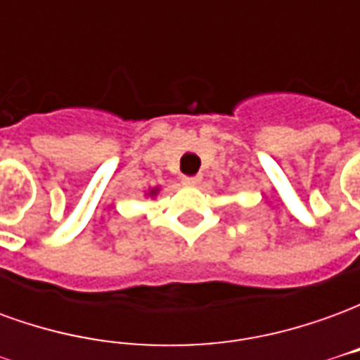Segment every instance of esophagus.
I'll return each mask as SVG.
<instances>
[{"mask_svg":"<svg viewBox=\"0 0 360 360\" xmlns=\"http://www.w3.org/2000/svg\"><path fill=\"white\" fill-rule=\"evenodd\" d=\"M202 181V177L200 175H191V177H183V183L185 185H188V187H196L198 183Z\"/></svg>","mask_w":360,"mask_h":360,"instance_id":"esophagus-1","label":"esophagus"}]
</instances>
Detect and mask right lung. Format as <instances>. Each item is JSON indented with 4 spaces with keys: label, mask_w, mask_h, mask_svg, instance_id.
<instances>
[{
    "label": "right lung",
    "mask_w": 360,
    "mask_h": 360,
    "mask_svg": "<svg viewBox=\"0 0 360 360\" xmlns=\"http://www.w3.org/2000/svg\"><path fill=\"white\" fill-rule=\"evenodd\" d=\"M158 193H160V187H152V188H148V191H146V195H144V196H150V198H154Z\"/></svg>",
    "instance_id": "right-lung-1"
}]
</instances>
